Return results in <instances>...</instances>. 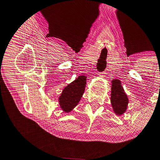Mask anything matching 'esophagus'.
<instances>
[{
	"mask_svg": "<svg viewBox=\"0 0 160 160\" xmlns=\"http://www.w3.org/2000/svg\"><path fill=\"white\" fill-rule=\"evenodd\" d=\"M103 74H104V73H101V76H103Z\"/></svg>",
	"mask_w": 160,
	"mask_h": 160,
	"instance_id": "obj_1",
	"label": "esophagus"
}]
</instances>
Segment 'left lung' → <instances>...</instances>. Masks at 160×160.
<instances>
[{
  "label": "left lung",
  "instance_id": "left-lung-1",
  "mask_svg": "<svg viewBox=\"0 0 160 160\" xmlns=\"http://www.w3.org/2000/svg\"><path fill=\"white\" fill-rule=\"evenodd\" d=\"M111 103L113 111L117 115L123 114L128 108V98L125 94L121 81L113 79L111 81Z\"/></svg>",
  "mask_w": 160,
  "mask_h": 160
}]
</instances>
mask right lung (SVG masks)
Returning <instances> with one entry per match:
<instances>
[{
	"label": "right lung",
	"instance_id": "add662e5",
	"mask_svg": "<svg viewBox=\"0 0 160 160\" xmlns=\"http://www.w3.org/2000/svg\"><path fill=\"white\" fill-rule=\"evenodd\" d=\"M86 79V76H79L62 90L59 98V102L64 112H70L79 103L85 91Z\"/></svg>",
	"mask_w": 160,
	"mask_h": 160
}]
</instances>
